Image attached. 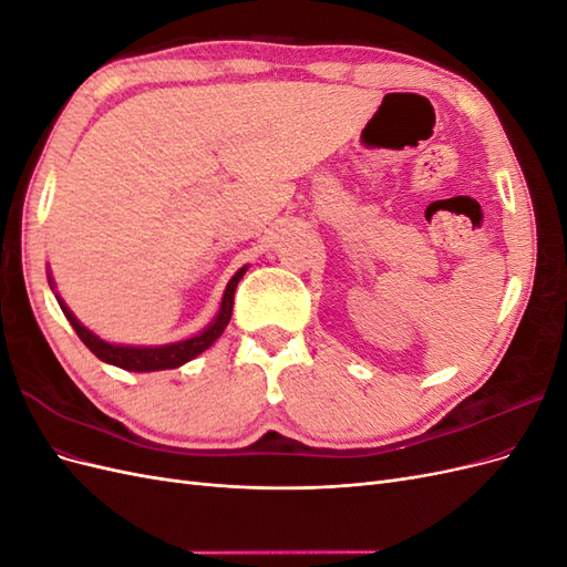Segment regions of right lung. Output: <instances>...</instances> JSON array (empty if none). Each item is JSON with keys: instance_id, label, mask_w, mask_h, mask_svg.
Masks as SVG:
<instances>
[{"instance_id": "add662e5", "label": "right lung", "mask_w": 567, "mask_h": 567, "mask_svg": "<svg viewBox=\"0 0 567 567\" xmlns=\"http://www.w3.org/2000/svg\"><path fill=\"white\" fill-rule=\"evenodd\" d=\"M248 267L238 269L231 281L225 288V296H221V305H219V312L213 319V323L208 329H203L200 333L179 340V342H167V346H113V342L101 340L99 336H94L87 326H82L75 315L68 310L65 302L56 296L61 310L65 315V319L71 321V326L75 329V333L80 336V340L87 346L101 362L120 367L125 371H136V373H146V371H163V369H177L186 362H192L194 357H198L200 352L208 350L213 342L221 336V331L227 329V323L231 319V310H234V290L238 286V281L244 279ZM51 288H54V281L49 277Z\"/></svg>"}]
</instances>
